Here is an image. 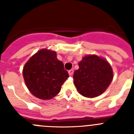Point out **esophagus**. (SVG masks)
<instances>
[{
  "label": "esophagus",
  "instance_id": "obj_1",
  "mask_svg": "<svg viewBox=\"0 0 134 134\" xmlns=\"http://www.w3.org/2000/svg\"><path fill=\"white\" fill-rule=\"evenodd\" d=\"M73 73H74V70H73V69H71V70H70L69 71H68V74H69L70 76L72 75Z\"/></svg>",
  "mask_w": 134,
  "mask_h": 134
}]
</instances>
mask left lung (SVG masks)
Listing matches in <instances>:
<instances>
[{
	"label": "left lung",
	"mask_w": 134,
	"mask_h": 134,
	"mask_svg": "<svg viewBox=\"0 0 134 134\" xmlns=\"http://www.w3.org/2000/svg\"><path fill=\"white\" fill-rule=\"evenodd\" d=\"M73 79L78 92L87 98H94L105 92L113 79L111 65L104 58L87 55L79 63Z\"/></svg>",
	"instance_id": "1"
}]
</instances>
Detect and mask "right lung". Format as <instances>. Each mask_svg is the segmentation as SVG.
Returning <instances> with one entry per match:
<instances>
[{"mask_svg":"<svg viewBox=\"0 0 134 134\" xmlns=\"http://www.w3.org/2000/svg\"><path fill=\"white\" fill-rule=\"evenodd\" d=\"M23 76L30 93L42 100L55 97L69 77L62 62L57 58L56 52L46 48L39 50L26 62Z\"/></svg>","mask_w":134,"mask_h":134,"instance_id":"1","label":"right lung"}]
</instances>
